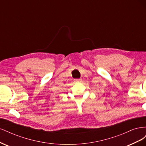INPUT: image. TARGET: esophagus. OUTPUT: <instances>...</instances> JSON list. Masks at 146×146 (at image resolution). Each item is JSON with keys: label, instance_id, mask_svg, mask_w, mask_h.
<instances>
[{"label": "esophagus", "instance_id": "1", "mask_svg": "<svg viewBox=\"0 0 146 146\" xmlns=\"http://www.w3.org/2000/svg\"><path fill=\"white\" fill-rule=\"evenodd\" d=\"M74 82L75 83H80L82 82V79L81 78H78V79H74Z\"/></svg>", "mask_w": 146, "mask_h": 146}]
</instances>
